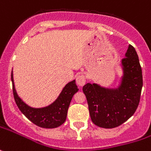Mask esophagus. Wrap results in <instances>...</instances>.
I'll return each instance as SVG.
<instances>
[{
  "instance_id": "1",
  "label": "esophagus",
  "mask_w": 151,
  "mask_h": 151,
  "mask_svg": "<svg viewBox=\"0 0 151 151\" xmlns=\"http://www.w3.org/2000/svg\"><path fill=\"white\" fill-rule=\"evenodd\" d=\"M86 83V78L85 76L83 75V74H81V75H78L77 77V78H76V83H77V85L78 86V87H83V86Z\"/></svg>"
}]
</instances>
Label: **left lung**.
Returning <instances> with one entry per match:
<instances>
[{
  "label": "left lung",
  "instance_id": "left-lung-1",
  "mask_svg": "<svg viewBox=\"0 0 151 151\" xmlns=\"http://www.w3.org/2000/svg\"><path fill=\"white\" fill-rule=\"evenodd\" d=\"M121 67L123 76L117 88H104L90 83L83 87L92 121L99 127H118L137 109L143 77L137 52L131 45L121 61Z\"/></svg>",
  "mask_w": 151,
  "mask_h": 151
}]
</instances>
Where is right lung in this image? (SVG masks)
I'll list each match as a JSON object with an SVG mask.
<instances>
[{"instance_id": "right-lung-1", "label": "right lung", "mask_w": 151, "mask_h": 151, "mask_svg": "<svg viewBox=\"0 0 151 151\" xmlns=\"http://www.w3.org/2000/svg\"><path fill=\"white\" fill-rule=\"evenodd\" d=\"M12 82L14 99L19 109L30 121L39 127L46 129L57 128L65 122L71 100L74 93L78 91L75 80L71 81L66 84L59 96L52 104L43 108H32L24 103L22 99L18 96L15 88L12 71Z\"/></svg>"}]
</instances>
